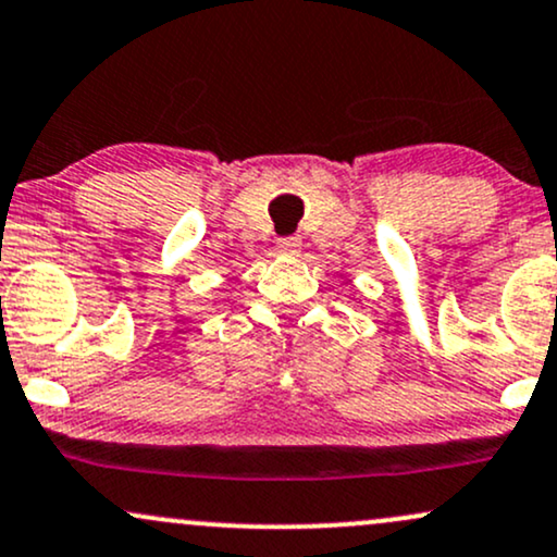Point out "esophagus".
I'll use <instances>...</instances> for the list:
<instances>
[{"label":"esophagus","instance_id":"1","mask_svg":"<svg viewBox=\"0 0 557 557\" xmlns=\"http://www.w3.org/2000/svg\"><path fill=\"white\" fill-rule=\"evenodd\" d=\"M277 251H280V253H290V257H296V253H300V238H298V236L280 238V240H277Z\"/></svg>","mask_w":557,"mask_h":557}]
</instances>
